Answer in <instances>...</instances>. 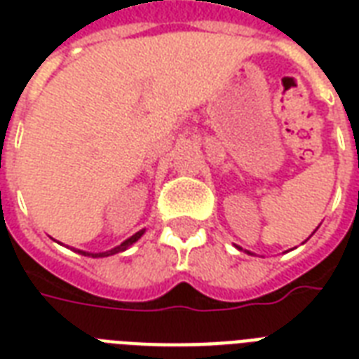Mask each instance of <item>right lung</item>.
I'll return each mask as SVG.
<instances>
[{"mask_svg": "<svg viewBox=\"0 0 359 359\" xmlns=\"http://www.w3.org/2000/svg\"><path fill=\"white\" fill-rule=\"evenodd\" d=\"M141 235H143V231H140V233H135L134 236H130L128 240H124L123 244L117 245V248H114V250L106 251V253H87V255H91V257H108V255H114V253H119V251H124V250H126V248H128V245L134 244L135 240L140 238ZM80 253H83V251H80ZM83 255H86V253H83Z\"/></svg>", "mask_w": 359, "mask_h": 359, "instance_id": "obj_1", "label": "right lung"}]
</instances>
